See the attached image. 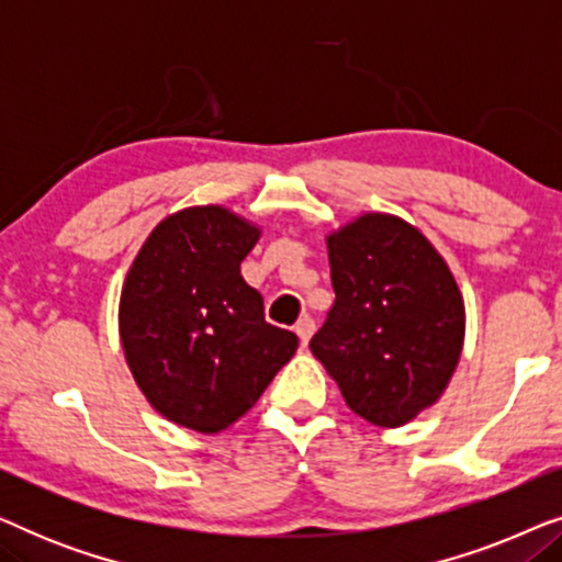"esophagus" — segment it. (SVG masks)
<instances>
[{
	"label": "esophagus",
	"instance_id": "obj_1",
	"mask_svg": "<svg viewBox=\"0 0 562 562\" xmlns=\"http://www.w3.org/2000/svg\"><path fill=\"white\" fill-rule=\"evenodd\" d=\"M296 335H299V340H302V345H306L310 342V337L314 335V319L310 317V314H304L302 319L296 322Z\"/></svg>",
	"mask_w": 562,
	"mask_h": 562
}]
</instances>
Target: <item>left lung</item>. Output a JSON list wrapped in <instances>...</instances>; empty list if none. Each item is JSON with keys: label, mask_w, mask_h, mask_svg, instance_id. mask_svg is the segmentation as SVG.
I'll use <instances>...</instances> for the list:
<instances>
[{"label": "left lung", "mask_w": 562, "mask_h": 562, "mask_svg": "<svg viewBox=\"0 0 562 562\" xmlns=\"http://www.w3.org/2000/svg\"><path fill=\"white\" fill-rule=\"evenodd\" d=\"M335 304L310 348L345 404L402 427L437 402L465 335L458 283L425 235L391 214H363L327 237Z\"/></svg>", "instance_id": "obj_1"}]
</instances>
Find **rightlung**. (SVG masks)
<instances>
[{"label":"right lung","instance_id":"add662e5","mask_svg":"<svg viewBox=\"0 0 562 562\" xmlns=\"http://www.w3.org/2000/svg\"><path fill=\"white\" fill-rule=\"evenodd\" d=\"M258 229L191 206L153 229L120 299V337L148 402L176 425L220 432L258 402L299 337L266 322L240 263Z\"/></svg>","mask_w":562,"mask_h":562}]
</instances>
